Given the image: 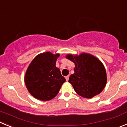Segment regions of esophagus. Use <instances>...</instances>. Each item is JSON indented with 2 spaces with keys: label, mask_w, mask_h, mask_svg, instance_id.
<instances>
[{
  "label": "esophagus",
  "mask_w": 127,
  "mask_h": 127,
  "mask_svg": "<svg viewBox=\"0 0 127 127\" xmlns=\"http://www.w3.org/2000/svg\"><path fill=\"white\" fill-rule=\"evenodd\" d=\"M69 76H66V77H65V78H66V81H68V80H69Z\"/></svg>",
  "instance_id": "esophagus-1"
}]
</instances>
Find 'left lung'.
<instances>
[{
    "instance_id": "left-lung-1",
    "label": "left lung",
    "mask_w": 127,
    "mask_h": 127,
    "mask_svg": "<svg viewBox=\"0 0 127 127\" xmlns=\"http://www.w3.org/2000/svg\"><path fill=\"white\" fill-rule=\"evenodd\" d=\"M66 58L75 64L74 73L68 81L79 95L92 98L102 92L106 83V74L101 61L86 53L79 56L68 54Z\"/></svg>"
}]
</instances>
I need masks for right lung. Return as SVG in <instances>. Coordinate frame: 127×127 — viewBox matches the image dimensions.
Masks as SVG:
<instances>
[{"mask_svg": "<svg viewBox=\"0 0 127 127\" xmlns=\"http://www.w3.org/2000/svg\"><path fill=\"white\" fill-rule=\"evenodd\" d=\"M60 54L51 53L37 56L28 68L25 83L29 93L37 99L47 101L53 99L60 92L66 79L56 66Z\"/></svg>", "mask_w": 127, "mask_h": 127, "instance_id": "1", "label": "right lung"}]
</instances>
